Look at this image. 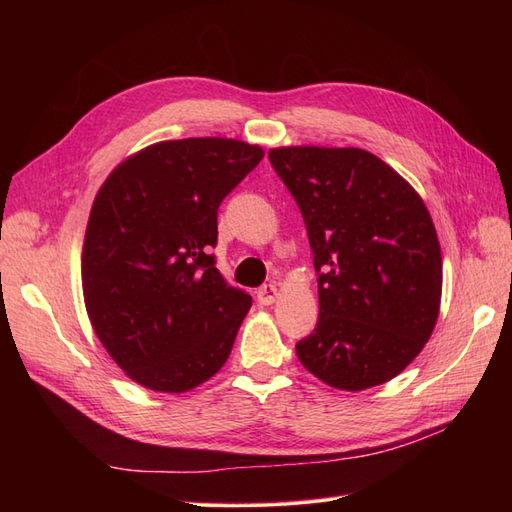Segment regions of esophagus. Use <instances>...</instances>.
<instances>
[{"instance_id": "1", "label": "esophagus", "mask_w": 512, "mask_h": 512, "mask_svg": "<svg viewBox=\"0 0 512 512\" xmlns=\"http://www.w3.org/2000/svg\"><path fill=\"white\" fill-rule=\"evenodd\" d=\"M277 294H280V290H277L275 284H265V286L258 288L256 299H258L260 305H271V303H275Z\"/></svg>"}]
</instances>
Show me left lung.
Instances as JSON below:
<instances>
[{
	"label": "left lung",
	"instance_id": "left-lung-1",
	"mask_svg": "<svg viewBox=\"0 0 512 512\" xmlns=\"http://www.w3.org/2000/svg\"><path fill=\"white\" fill-rule=\"evenodd\" d=\"M269 160L301 209L318 273L320 316L299 361L333 389L389 382L440 314L442 254L423 198L359 147H275Z\"/></svg>",
	"mask_w": 512,
	"mask_h": 512
}]
</instances>
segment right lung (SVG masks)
Returning <instances> with one entry per match:
<instances>
[{"mask_svg":"<svg viewBox=\"0 0 512 512\" xmlns=\"http://www.w3.org/2000/svg\"><path fill=\"white\" fill-rule=\"evenodd\" d=\"M265 156L203 136L132 153L96 194L81 277L91 327L126 376L188 393L218 374L252 297L224 282L209 247L218 209Z\"/></svg>","mask_w":512,"mask_h":512,"instance_id":"1","label":"right lung"}]
</instances>
